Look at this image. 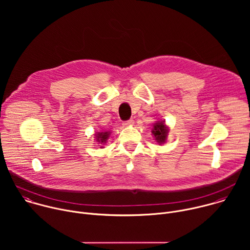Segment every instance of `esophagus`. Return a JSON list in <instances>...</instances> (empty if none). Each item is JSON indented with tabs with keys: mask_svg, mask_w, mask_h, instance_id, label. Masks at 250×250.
Returning a JSON list of instances; mask_svg holds the SVG:
<instances>
[{
	"mask_svg": "<svg viewBox=\"0 0 250 250\" xmlns=\"http://www.w3.org/2000/svg\"><path fill=\"white\" fill-rule=\"evenodd\" d=\"M133 123H134V121L132 120V119H130V120H128V121H125L123 125H125V126H128V125H133Z\"/></svg>",
	"mask_w": 250,
	"mask_h": 250,
	"instance_id": "esophagus-1",
	"label": "esophagus"
}]
</instances>
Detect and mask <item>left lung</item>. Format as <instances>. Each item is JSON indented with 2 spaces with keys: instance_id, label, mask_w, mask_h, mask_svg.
Here are the masks:
<instances>
[{
  "instance_id": "1",
  "label": "left lung",
  "mask_w": 250,
  "mask_h": 250,
  "mask_svg": "<svg viewBox=\"0 0 250 250\" xmlns=\"http://www.w3.org/2000/svg\"><path fill=\"white\" fill-rule=\"evenodd\" d=\"M152 133L154 134L155 140L158 142V144H164L168 134V128L165 125L164 122H157L153 125Z\"/></svg>"
}]
</instances>
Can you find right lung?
I'll list each match as a JSON object with an SVG mask.
<instances>
[{"instance_id":"1","label":"right lung","mask_w":250,"mask_h":250,"mask_svg":"<svg viewBox=\"0 0 250 250\" xmlns=\"http://www.w3.org/2000/svg\"><path fill=\"white\" fill-rule=\"evenodd\" d=\"M109 135H110V132L108 131H104V132H98L97 135H96V138H97V141L98 142H103V144H104V142L106 141V139L109 138Z\"/></svg>"}]
</instances>
